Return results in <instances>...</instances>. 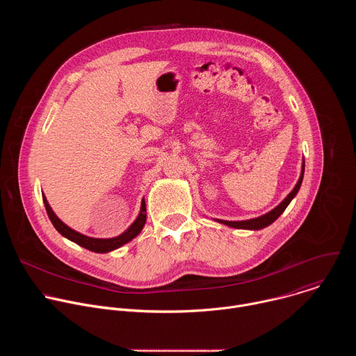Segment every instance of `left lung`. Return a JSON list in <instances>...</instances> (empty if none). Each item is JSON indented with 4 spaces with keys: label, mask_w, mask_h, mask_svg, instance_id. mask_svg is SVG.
I'll return each instance as SVG.
<instances>
[{
    "label": "left lung",
    "mask_w": 356,
    "mask_h": 356,
    "mask_svg": "<svg viewBox=\"0 0 356 356\" xmlns=\"http://www.w3.org/2000/svg\"><path fill=\"white\" fill-rule=\"evenodd\" d=\"M302 176H304V161H302V166H301V175H300V179L297 181V184L294 186V188L290 191V194L280 202V204L273 209L272 211H269L268 214L262 216V217H258V218H252V220H246V221H225V220H217L218 222L224 224V225H228L231 228H239V229H262L268 225H270L272 222H275L280 216L282 213L286 210V207L290 204V201L296 197V194L298 193L300 190V186H301V181H302Z\"/></svg>",
    "instance_id": "obj_1"
}]
</instances>
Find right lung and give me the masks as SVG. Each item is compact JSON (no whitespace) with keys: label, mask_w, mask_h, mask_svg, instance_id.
Returning a JSON list of instances; mask_svg holds the SVG:
<instances>
[{"label":"right lung","mask_w":356,"mask_h":356,"mask_svg":"<svg viewBox=\"0 0 356 356\" xmlns=\"http://www.w3.org/2000/svg\"><path fill=\"white\" fill-rule=\"evenodd\" d=\"M42 198H43V204H44V209H46V213L50 218V221H52L54 227L58 229L59 234H62L65 238L73 241L74 243L88 249V250H92V252H97V253H106V252H111L122 245H125L127 242L132 241L143 228L145 222H146V204H145V200H142V204H140V213L138 216V218L132 222V225L125 231L122 232L121 235L115 236V238H108V239H101V238H91V236H86L74 229H72L70 227H67L65 222H62L58 216L54 213V210L50 209L49 202L46 200V197L42 194Z\"/></svg>","instance_id":"1"}]
</instances>
